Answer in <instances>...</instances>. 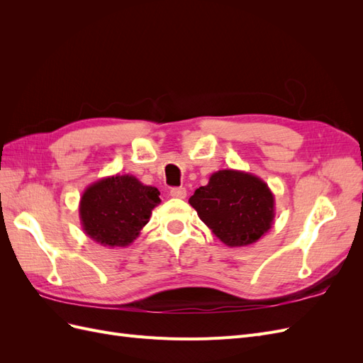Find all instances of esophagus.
I'll list each match as a JSON object with an SVG mask.
<instances>
[{
  "label": "esophagus",
  "mask_w": 363,
  "mask_h": 363,
  "mask_svg": "<svg viewBox=\"0 0 363 363\" xmlns=\"http://www.w3.org/2000/svg\"><path fill=\"white\" fill-rule=\"evenodd\" d=\"M169 194H171V196H174V199H184L186 189L184 188H172Z\"/></svg>",
  "instance_id": "1"
}]
</instances>
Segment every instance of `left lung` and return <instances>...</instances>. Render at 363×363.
Here are the masks:
<instances>
[{"instance_id": "left-lung-1", "label": "left lung", "mask_w": 363, "mask_h": 363, "mask_svg": "<svg viewBox=\"0 0 363 363\" xmlns=\"http://www.w3.org/2000/svg\"><path fill=\"white\" fill-rule=\"evenodd\" d=\"M201 221L227 247L257 242L272 227L276 200L268 184L255 174L221 169L211 175L189 199Z\"/></svg>"}]
</instances>
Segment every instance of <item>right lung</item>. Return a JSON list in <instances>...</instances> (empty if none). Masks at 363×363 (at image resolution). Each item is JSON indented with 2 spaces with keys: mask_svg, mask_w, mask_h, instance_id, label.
<instances>
[{
  "mask_svg": "<svg viewBox=\"0 0 363 363\" xmlns=\"http://www.w3.org/2000/svg\"><path fill=\"white\" fill-rule=\"evenodd\" d=\"M159 189L135 175H111L84 189L80 199L83 232L103 247H127L147 225L152 208L160 204Z\"/></svg>",
  "mask_w": 363,
  "mask_h": 363,
  "instance_id": "obj_1",
  "label": "right lung"
}]
</instances>
